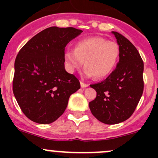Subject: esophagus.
<instances>
[{"mask_svg":"<svg viewBox=\"0 0 158 158\" xmlns=\"http://www.w3.org/2000/svg\"><path fill=\"white\" fill-rule=\"evenodd\" d=\"M80 85H81V87H82V88H86V87L89 86L88 84L84 83V82H82V81H81V82H80Z\"/></svg>","mask_w":158,"mask_h":158,"instance_id":"1","label":"esophagus"}]
</instances>
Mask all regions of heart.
<instances>
[{
    "label": "heart",
    "mask_w": 158,
    "mask_h": 158,
    "mask_svg": "<svg viewBox=\"0 0 158 158\" xmlns=\"http://www.w3.org/2000/svg\"><path fill=\"white\" fill-rule=\"evenodd\" d=\"M120 54L117 43L94 36L79 41L75 49L65 52L66 67L73 73L82 67L85 61L84 76L102 79L108 76L116 66Z\"/></svg>",
    "instance_id": "b5f03b06"
}]
</instances>
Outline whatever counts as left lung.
<instances>
[{"mask_svg":"<svg viewBox=\"0 0 158 158\" xmlns=\"http://www.w3.org/2000/svg\"><path fill=\"white\" fill-rule=\"evenodd\" d=\"M111 33L120 49L119 62L105 80L90 85L97 95L89 103L92 114L107 125L118 124L129 118L144 90V63L138 49L118 32Z\"/></svg>","mask_w":158,"mask_h":158,"instance_id":"left-lung-1","label":"left lung"}]
</instances>
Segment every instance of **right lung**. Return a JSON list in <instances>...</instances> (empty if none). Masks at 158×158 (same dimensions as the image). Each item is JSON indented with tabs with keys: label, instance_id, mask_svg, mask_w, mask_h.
I'll use <instances>...</instances> for the list:
<instances>
[{
	"label": "right lung",
	"instance_id": "obj_1",
	"mask_svg": "<svg viewBox=\"0 0 158 158\" xmlns=\"http://www.w3.org/2000/svg\"><path fill=\"white\" fill-rule=\"evenodd\" d=\"M73 27H51L19 51L14 63L13 92L23 114L33 122L50 124L66 110L79 81L65 69V47L81 34Z\"/></svg>",
	"mask_w": 158,
	"mask_h": 158
}]
</instances>
